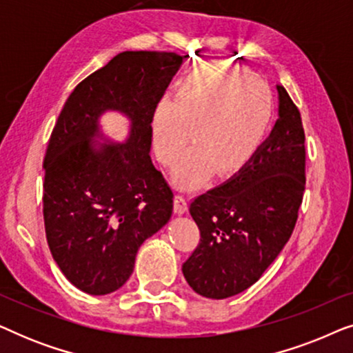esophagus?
<instances>
[{
	"label": "esophagus",
	"instance_id": "1",
	"mask_svg": "<svg viewBox=\"0 0 353 353\" xmlns=\"http://www.w3.org/2000/svg\"><path fill=\"white\" fill-rule=\"evenodd\" d=\"M175 212L178 215H183L188 212V197L183 192H178L175 196Z\"/></svg>",
	"mask_w": 353,
	"mask_h": 353
}]
</instances>
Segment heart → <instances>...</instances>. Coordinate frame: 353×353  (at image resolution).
<instances>
[{"label":"heart","instance_id":"heart-1","mask_svg":"<svg viewBox=\"0 0 353 353\" xmlns=\"http://www.w3.org/2000/svg\"><path fill=\"white\" fill-rule=\"evenodd\" d=\"M273 123L268 90L248 72L226 64L194 69L178 81L175 96L162 94L151 115L156 157L172 167L192 138L197 143L173 172L181 188L210 180L216 167L245 165L267 139Z\"/></svg>","mask_w":353,"mask_h":353}]
</instances>
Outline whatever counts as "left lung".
<instances>
[{"label": "left lung", "mask_w": 353, "mask_h": 353, "mask_svg": "<svg viewBox=\"0 0 353 353\" xmlns=\"http://www.w3.org/2000/svg\"><path fill=\"white\" fill-rule=\"evenodd\" d=\"M278 120L259 152L190 205L201 243L183 263L192 291L226 299L245 291L291 238L305 190V133L281 85Z\"/></svg>", "instance_id": "obj_1"}]
</instances>
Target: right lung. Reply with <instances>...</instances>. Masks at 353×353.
<instances>
[{
  "label": "right lung",
  "mask_w": 353,
  "mask_h": 353,
  "mask_svg": "<svg viewBox=\"0 0 353 353\" xmlns=\"http://www.w3.org/2000/svg\"><path fill=\"white\" fill-rule=\"evenodd\" d=\"M190 57V56H188ZM183 56L123 51L80 81L48 143L43 215L52 259L91 296L122 288L144 241L170 220L173 192L151 161V115ZM105 112L122 113V143L102 132Z\"/></svg>",
  "instance_id": "obj_1"
}]
</instances>
